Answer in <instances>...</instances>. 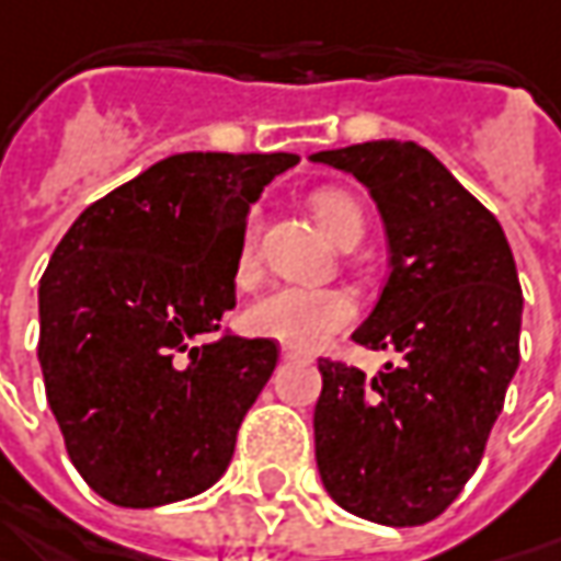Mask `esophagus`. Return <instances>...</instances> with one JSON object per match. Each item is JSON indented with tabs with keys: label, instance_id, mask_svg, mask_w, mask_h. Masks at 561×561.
Here are the masks:
<instances>
[{
	"label": "esophagus",
	"instance_id": "1",
	"mask_svg": "<svg viewBox=\"0 0 561 561\" xmlns=\"http://www.w3.org/2000/svg\"><path fill=\"white\" fill-rule=\"evenodd\" d=\"M282 360H310V357L298 348H282Z\"/></svg>",
	"mask_w": 561,
	"mask_h": 561
}]
</instances>
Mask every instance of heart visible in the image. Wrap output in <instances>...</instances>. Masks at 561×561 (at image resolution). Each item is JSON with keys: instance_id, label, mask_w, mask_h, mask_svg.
I'll return each instance as SVG.
<instances>
[{"instance_id": "obj_1", "label": "heart", "mask_w": 561, "mask_h": 561, "mask_svg": "<svg viewBox=\"0 0 561 561\" xmlns=\"http://www.w3.org/2000/svg\"><path fill=\"white\" fill-rule=\"evenodd\" d=\"M310 207L317 219L323 222L329 238L342 248H354L364 232V213L357 207L348 191H317L310 197ZM256 234L260 222L256 216L248 222L241 251H238V279H251L256 266ZM357 317V305L348 291L342 288H301V285H279L256 298L254 305L244 310V327L254 335L276 339L288 348H320L332 335L345 332Z\"/></svg>"}]
</instances>
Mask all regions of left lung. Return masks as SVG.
<instances>
[{"mask_svg": "<svg viewBox=\"0 0 561 561\" xmlns=\"http://www.w3.org/2000/svg\"><path fill=\"white\" fill-rule=\"evenodd\" d=\"M377 201L392 273L354 329L399 354L377 377L320 357L317 468L345 512L389 527L433 522L477 471L518 370L522 285L496 216L411 140L313 153Z\"/></svg>", "mask_w": 561, "mask_h": 561, "instance_id": "1", "label": "left lung"}]
</instances>
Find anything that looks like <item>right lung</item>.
<instances>
[{
  "label": "right lung",
  "mask_w": 561,
  "mask_h": 561,
  "mask_svg": "<svg viewBox=\"0 0 561 561\" xmlns=\"http://www.w3.org/2000/svg\"><path fill=\"white\" fill-rule=\"evenodd\" d=\"M295 153H179L75 219L39 279L37 357L65 449L112 505L213 486L273 339L222 335L248 207Z\"/></svg>",
  "instance_id": "1"
}]
</instances>
